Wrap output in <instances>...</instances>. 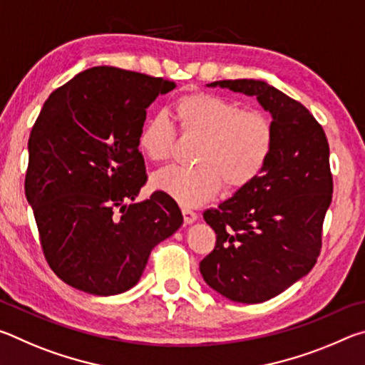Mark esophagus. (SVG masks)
<instances>
[{"mask_svg": "<svg viewBox=\"0 0 365 365\" xmlns=\"http://www.w3.org/2000/svg\"><path fill=\"white\" fill-rule=\"evenodd\" d=\"M182 214H183L185 224H193V222L197 219V214L188 207H182Z\"/></svg>", "mask_w": 365, "mask_h": 365, "instance_id": "esophagus-1", "label": "esophagus"}]
</instances>
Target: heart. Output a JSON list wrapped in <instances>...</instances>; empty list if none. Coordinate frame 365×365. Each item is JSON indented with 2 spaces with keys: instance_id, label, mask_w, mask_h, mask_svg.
I'll use <instances>...</instances> for the list:
<instances>
[{
  "instance_id": "heart-1",
  "label": "heart",
  "mask_w": 365,
  "mask_h": 365,
  "mask_svg": "<svg viewBox=\"0 0 365 365\" xmlns=\"http://www.w3.org/2000/svg\"><path fill=\"white\" fill-rule=\"evenodd\" d=\"M180 132L201 138L193 168H168L153 177V187L182 206H197L219 193L222 185L237 191L262 174L275 146V127L261 110L212 93H190L174 104ZM175 145V128L164 115L145 122L138 146L153 163H165Z\"/></svg>"
}]
</instances>
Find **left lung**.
<instances>
[{
  "label": "left lung",
  "instance_id": "obj_1",
  "mask_svg": "<svg viewBox=\"0 0 365 365\" xmlns=\"http://www.w3.org/2000/svg\"><path fill=\"white\" fill-rule=\"evenodd\" d=\"M217 85L257 98L272 114L275 146L255 182L202 214L215 246L200 270L225 298L257 304L285 292L317 262L333 193L329 141L314 115L274 86L248 78L209 83Z\"/></svg>",
  "mask_w": 365,
  "mask_h": 365
}]
</instances>
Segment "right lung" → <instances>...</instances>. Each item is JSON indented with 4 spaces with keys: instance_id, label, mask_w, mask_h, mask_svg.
Segmentation results:
<instances>
[{
    "instance_id": "1",
    "label": "right lung",
    "mask_w": 365,
    "mask_h": 365,
    "mask_svg": "<svg viewBox=\"0 0 365 365\" xmlns=\"http://www.w3.org/2000/svg\"><path fill=\"white\" fill-rule=\"evenodd\" d=\"M175 82L91 67L49 95L29 138L26 196L46 262L85 293L137 285L151 250L183 224L163 191L133 202L148 180L138 135L146 109Z\"/></svg>"
}]
</instances>
